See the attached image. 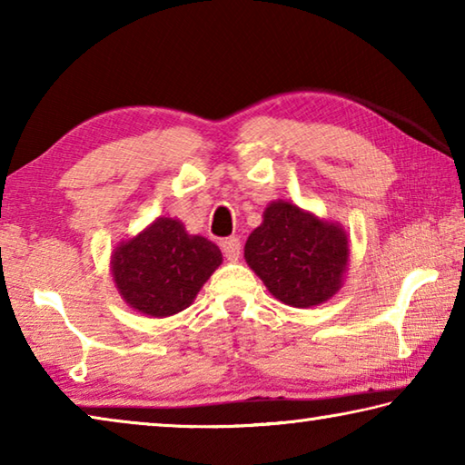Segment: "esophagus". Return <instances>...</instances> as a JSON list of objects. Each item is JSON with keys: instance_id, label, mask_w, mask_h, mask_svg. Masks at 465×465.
I'll list each match as a JSON object with an SVG mask.
<instances>
[{"instance_id": "34e87169", "label": "esophagus", "mask_w": 465, "mask_h": 465, "mask_svg": "<svg viewBox=\"0 0 465 465\" xmlns=\"http://www.w3.org/2000/svg\"><path fill=\"white\" fill-rule=\"evenodd\" d=\"M222 250L227 261H238L240 258V250H242V243L238 235H232V238H225L222 242Z\"/></svg>"}]
</instances>
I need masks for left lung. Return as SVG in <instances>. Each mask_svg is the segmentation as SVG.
Listing matches in <instances>:
<instances>
[{
  "label": "left lung",
  "instance_id": "obj_1",
  "mask_svg": "<svg viewBox=\"0 0 465 465\" xmlns=\"http://www.w3.org/2000/svg\"><path fill=\"white\" fill-rule=\"evenodd\" d=\"M243 256L279 302L312 308L332 297L349 262V240L341 227L277 201L250 233Z\"/></svg>",
  "mask_w": 465,
  "mask_h": 465
}]
</instances>
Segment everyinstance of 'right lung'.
I'll use <instances>...</instances> for the list:
<instances>
[{
	"instance_id": "right-lung-1",
	"label": "right lung",
	"mask_w": 465,
	"mask_h": 465,
	"mask_svg": "<svg viewBox=\"0 0 465 465\" xmlns=\"http://www.w3.org/2000/svg\"><path fill=\"white\" fill-rule=\"evenodd\" d=\"M113 277L131 308L152 318L186 310L222 264V252L203 235H188L176 219L160 217L113 254Z\"/></svg>"
}]
</instances>
